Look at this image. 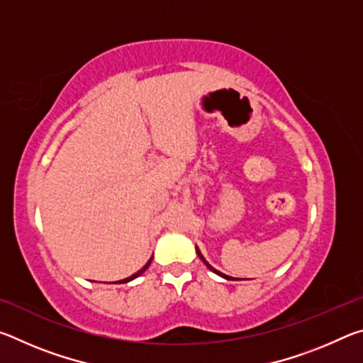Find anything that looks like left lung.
Here are the masks:
<instances>
[{"instance_id": "obj_1", "label": "left lung", "mask_w": 363, "mask_h": 363, "mask_svg": "<svg viewBox=\"0 0 363 363\" xmlns=\"http://www.w3.org/2000/svg\"><path fill=\"white\" fill-rule=\"evenodd\" d=\"M196 255H199V256H200V259L205 262V266H206L208 269H210V270H213V272H216L218 275H220V277H224V279H227V280H230V277H229V275H224V274H220V272H219V270H216V269H214V267H211V266H210V264H208V261L205 259V257H203V256H201V253H200V250H199V248H196Z\"/></svg>"}]
</instances>
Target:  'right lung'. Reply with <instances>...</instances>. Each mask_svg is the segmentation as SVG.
Returning a JSON list of instances; mask_svg holds the SVG:
<instances>
[{
  "label": "right lung",
  "mask_w": 363,
  "mask_h": 363,
  "mask_svg": "<svg viewBox=\"0 0 363 363\" xmlns=\"http://www.w3.org/2000/svg\"><path fill=\"white\" fill-rule=\"evenodd\" d=\"M150 262H152V257H150V259H149V262H147V264H145V266H144L143 269H140V270H139V272H136V274H134V275H131V277H128V279H125V280H120V281H118V284H126V281H131L133 279H136V277H139V275H140V274H143V272H144V270H145L147 267H149V266H150Z\"/></svg>",
  "instance_id": "right-lung-1"
}]
</instances>
